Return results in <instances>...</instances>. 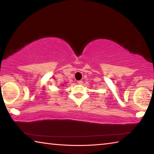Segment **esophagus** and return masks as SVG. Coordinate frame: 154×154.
I'll list each match as a JSON object with an SVG mask.
<instances>
[{"label": "esophagus", "instance_id": "esophagus-1", "mask_svg": "<svg viewBox=\"0 0 154 154\" xmlns=\"http://www.w3.org/2000/svg\"><path fill=\"white\" fill-rule=\"evenodd\" d=\"M77 83H78V84L82 85V84H83V81H82V80H79V81H78Z\"/></svg>", "mask_w": 154, "mask_h": 154}]
</instances>
